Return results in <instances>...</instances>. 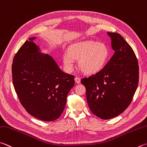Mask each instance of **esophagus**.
Listing matches in <instances>:
<instances>
[{
  "mask_svg": "<svg viewBox=\"0 0 147 147\" xmlns=\"http://www.w3.org/2000/svg\"><path fill=\"white\" fill-rule=\"evenodd\" d=\"M74 80H75L76 84H80V78L79 77H78V76L75 77V78H74Z\"/></svg>",
  "mask_w": 147,
  "mask_h": 147,
  "instance_id": "esophagus-1",
  "label": "esophagus"
}]
</instances>
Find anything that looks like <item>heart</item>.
<instances>
[{
	"label": "heart",
	"mask_w": 147,
	"mask_h": 147,
	"mask_svg": "<svg viewBox=\"0 0 147 147\" xmlns=\"http://www.w3.org/2000/svg\"><path fill=\"white\" fill-rule=\"evenodd\" d=\"M108 47L103 43L89 40L74 44L63 56V63L68 71L74 68V60H79V67L85 73L94 74L105 66L108 59Z\"/></svg>",
	"instance_id": "heart-1"
}]
</instances>
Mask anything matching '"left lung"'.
Wrapping results in <instances>:
<instances>
[{"mask_svg":"<svg viewBox=\"0 0 147 147\" xmlns=\"http://www.w3.org/2000/svg\"><path fill=\"white\" fill-rule=\"evenodd\" d=\"M107 34L113 56L101 70L81 80L90 110L103 119L113 118L129 107L139 82L138 62L132 47L119 33Z\"/></svg>","mask_w":147,"mask_h":147,"instance_id":"left-lung-1","label":"left lung"}]
</instances>
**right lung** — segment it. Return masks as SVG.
Returning <instances> with one entry per match:
<instances>
[{"instance_id": "right-lung-1", "label": "right lung", "mask_w": 147, "mask_h": 147, "mask_svg": "<svg viewBox=\"0 0 147 147\" xmlns=\"http://www.w3.org/2000/svg\"><path fill=\"white\" fill-rule=\"evenodd\" d=\"M34 39L26 40L13 58V86L29 114L52 121L64 110L67 96L74 85V76L61 71L51 56L40 52Z\"/></svg>"}]
</instances>
